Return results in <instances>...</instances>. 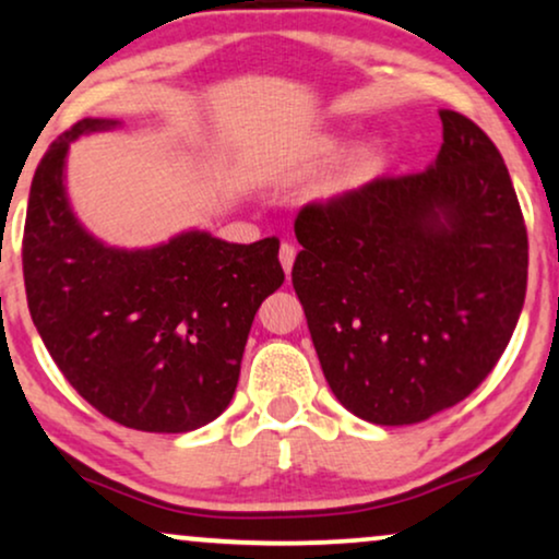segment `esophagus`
Wrapping results in <instances>:
<instances>
[{
    "mask_svg": "<svg viewBox=\"0 0 559 559\" xmlns=\"http://www.w3.org/2000/svg\"><path fill=\"white\" fill-rule=\"evenodd\" d=\"M278 260H281V265H284V271H286V275L292 273V265H294V260H296V247L292 245V242H281V250H278Z\"/></svg>",
    "mask_w": 559,
    "mask_h": 559,
    "instance_id": "obj_1",
    "label": "esophagus"
}]
</instances>
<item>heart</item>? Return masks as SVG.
Listing matches in <instances>:
<instances>
[{
	"mask_svg": "<svg viewBox=\"0 0 559 559\" xmlns=\"http://www.w3.org/2000/svg\"><path fill=\"white\" fill-rule=\"evenodd\" d=\"M337 144H341V141H337V136H320V139H314L312 144H309L307 150L301 152V162L312 165V162H320L324 157H330V154L337 152ZM369 154H371L369 150H358L356 152V162H366V159H369Z\"/></svg>",
	"mask_w": 559,
	"mask_h": 559,
	"instance_id": "b5f03b06",
	"label": "heart"
}]
</instances>
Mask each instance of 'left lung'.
<instances>
[{"mask_svg": "<svg viewBox=\"0 0 559 559\" xmlns=\"http://www.w3.org/2000/svg\"><path fill=\"white\" fill-rule=\"evenodd\" d=\"M418 175L307 203L292 281L345 409L413 426L483 384L524 309L528 239L500 152L462 112Z\"/></svg>", "mask_w": 559, "mask_h": 559, "instance_id": "obj_1", "label": "left lung"}]
</instances>
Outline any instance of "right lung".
Wrapping results in <instances>:
<instances>
[{
  "instance_id": "1",
  "label": "right lung",
  "mask_w": 559,
  "mask_h": 559,
  "mask_svg": "<svg viewBox=\"0 0 559 559\" xmlns=\"http://www.w3.org/2000/svg\"><path fill=\"white\" fill-rule=\"evenodd\" d=\"M121 126L84 118L40 159L27 198L23 273L38 335L105 418L186 433L227 409L252 320L284 284L278 239L224 242L188 229L154 247L90 235L67 195L72 141Z\"/></svg>"
}]
</instances>
